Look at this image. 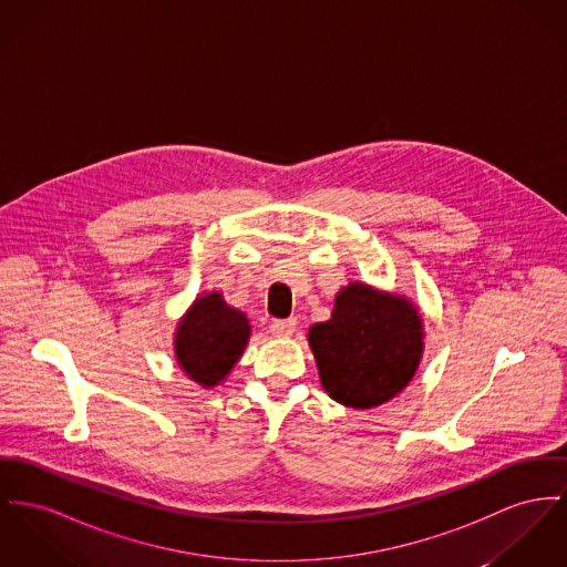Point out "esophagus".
Segmentation results:
<instances>
[{
	"instance_id": "1",
	"label": "esophagus",
	"mask_w": 567,
	"mask_h": 567,
	"mask_svg": "<svg viewBox=\"0 0 567 567\" xmlns=\"http://www.w3.org/2000/svg\"><path fill=\"white\" fill-rule=\"evenodd\" d=\"M297 331V318H288V320H275L270 324V333L275 338H290Z\"/></svg>"
}]
</instances>
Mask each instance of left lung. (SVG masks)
<instances>
[{"mask_svg":"<svg viewBox=\"0 0 567 567\" xmlns=\"http://www.w3.org/2000/svg\"><path fill=\"white\" fill-rule=\"evenodd\" d=\"M423 316L409 297L365 281L343 286L331 318L307 341L322 389L343 406L368 411L400 395L423 357Z\"/></svg>","mask_w":567,"mask_h":567,"instance_id":"left-lung-1","label":"left lung"}]
</instances>
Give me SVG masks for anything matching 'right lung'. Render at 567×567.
<instances>
[{
  "instance_id": "right-lung-1",
  "label": "right lung",
  "mask_w": 567,
  "mask_h": 567,
  "mask_svg": "<svg viewBox=\"0 0 567 567\" xmlns=\"http://www.w3.org/2000/svg\"><path fill=\"white\" fill-rule=\"evenodd\" d=\"M249 338L247 316L213 290L199 295L178 320L174 354L185 377L204 389H215L229 377Z\"/></svg>"
}]
</instances>
